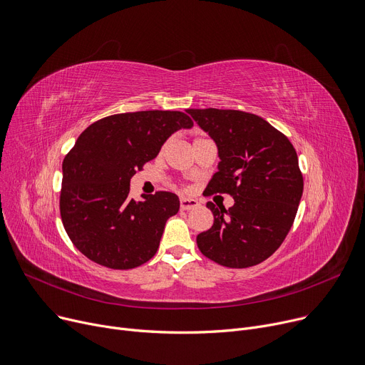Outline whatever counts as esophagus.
<instances>
[{
  "instance_id": "34e87169",
  "label": "esophagus",
  "mask_w": 365,
  "mask_h": 365,
  "mask_svg": "<svg viewBox=\"0 0 365 365\" xmlns=\"http://www.w3.org/2000/svg\"><path fill=\"white\" fill-rule=\"evenodd\" d=\"M198 207V201L194 198H182L180 200V209L182 210H191Z\"/></svg>"
}]
</instances>
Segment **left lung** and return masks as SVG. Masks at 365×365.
<instances>
[{
	"instance_id": "left-lung-1",
	"label": "left lung",
	"mask_w": 365,
	"mask_h": 365,
	"mask_svg": "<svg viewBox=\"0 0 365 365\" xmlns=\"http://www.w3.org/2000/svg\"><path fill=\"white\" fill-rule=\"evenodd\" d=\"M217 148V171L204 194H230L234 205L207 202L215 222L197 235L204 257L230 268L257 265L288 235L303 195L298 156L274 126L240 110L189 108Z\"/></svg>"
}]
</instances>
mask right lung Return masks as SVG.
Here are the masks:
<instances>
[{
  "mask_svg": "<svg viewBox=\"0 0 365 365\" xmlns=\"http://www.w3.org/2000/svg\"><path fill=\"white\" fill-rule=\"evenodd\" d=\"M192 125L182 112L149 110L107 116L78 135L62 163L59 209L70 240L86 258L130 270L155 255L165 222L179 212V197L161 191L135 201L130 182L171 134Z\"/></svg>",
  "mask_w": 365,
  "mask_h": 365,
  "instance_id": "add662e5",
  "label": "right lung"
}]
</instances>
